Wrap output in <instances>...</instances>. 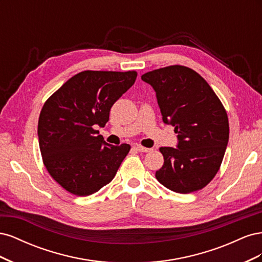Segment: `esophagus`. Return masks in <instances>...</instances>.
<instances>
[{
	"label": "esophagus",
	"mask_w": 262,
	"mask_h": 262,
	"mask_svg": "<svg viewBox=\"0 0 262 262\" xmlns=\"http://www.w3.org/2000/svg\"><path fill=\"white\" fill-rule=\"evenodd\" d=\"M134 147H136V149L138 150V152H141V153H147V152H150V150H152V148H147V147L141 146V145H137V146H134Z\"/></svg>",
	"instance_id": "obj_1"
}]
</instances>
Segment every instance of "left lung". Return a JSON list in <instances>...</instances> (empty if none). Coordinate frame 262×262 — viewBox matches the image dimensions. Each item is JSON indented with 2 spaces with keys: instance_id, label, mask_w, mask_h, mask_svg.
Returning a JSON list of instances; mask_svg holds the SVG:
<instances>
[{
  "instance_id": "8db88e82",
  "label": "left lung",
  "mask_w": 262,
  "mask_h": 262,
  "mask_svg": "<svg viewBox=\"0 0 262 262\" xmlns=\"http://www.w3.org/2000/svg\"><path fill=\"white\" fill-rule=\"evenodd\" d=\"M156 93L163 121L175 128L177 147H161L164 165L155 173L163 186L190 193L207 186L223 161L229 137L228 118L204 78L182 66L141 76Z\"/></svg>"
}]
</instances>
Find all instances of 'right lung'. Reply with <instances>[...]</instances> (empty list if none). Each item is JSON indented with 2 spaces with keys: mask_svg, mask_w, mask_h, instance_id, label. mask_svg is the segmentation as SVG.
Segmentation results:
<instances>
[{
  "mask_svg": "<svg viewBox=\"0 0 262 262\" xmlns=\"http://www.w3.org/2000/svg\"><path fill=\"white\" fill-rule=\"evenodd\" d=\"M137 76L136 71H84L45 102L39 147L47 170L67 191L90 195L116 176L131 146L108 144L95 128H104L113 105Z\"/></svg>",
  "mask_w": 262,
  "mask_h": 262,
  "instance_id": "add662e5",
  "label": "right lung"
}]
</instances>
